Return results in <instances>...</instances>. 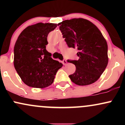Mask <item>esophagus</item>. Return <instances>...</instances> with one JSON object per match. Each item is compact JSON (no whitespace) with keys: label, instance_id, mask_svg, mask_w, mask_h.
<instances>
[{"label":"esophagus","instance_id":"1","mask_svg":"<svg viewBox=\"0 0 125 125\" xmlns=\"http://www.w3.org/2000/svg\"><path fill=\"white\" fill-rule=\"evenodd\" d=\"M62 63H63V64H64V65H66V64H67V61H66V60H63V62H62Z\"/></svg>","mask_w":125,"mask_h":125}]
</instances>
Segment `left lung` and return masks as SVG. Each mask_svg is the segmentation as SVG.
Returning a JSON list of instances; mask_svg holds the SVG:
<instances>
[{
  "label": "left lung",
  "instance_id": "1",
  "mask_svg": "<svg viewBox=\"0 0 125 125\" xmlns=\"http://www.w3.org/2000/svg\"><path fill=\"white\" fill-rule=\"evenodd\" d=\"M69 48H77L76 71L69 75L76 84H92L99 79L107 63V44L100 30L93 23L83 18L66 20L58 24Z\"/></svg>",
  "mask_w": 125,
  "mask_h": 125
}]
</instances>
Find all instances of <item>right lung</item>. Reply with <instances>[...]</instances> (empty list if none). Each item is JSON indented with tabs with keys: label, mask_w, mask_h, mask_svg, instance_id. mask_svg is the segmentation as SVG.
Segmentation results:
<instances>
[{
	"label": "right lung",
	"mask_w": 125,
	"mask_h": 125,
	"mask_svg": "<svg viewBox=\"0 0 125 125\" xmlns=\"http://www.w3.org/2000/svg\"><path fill=\"white\" fill-rule=\"evenodd\" d=\"M57 27L56 23H38L26 28L14 47L15 68L21 81L35 88L51 85L63 64L52 59L46 49L47 37Z\"/></svg>",
	"instance_id": "add662e5"
}]
</instances>
